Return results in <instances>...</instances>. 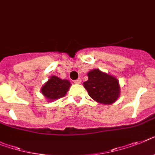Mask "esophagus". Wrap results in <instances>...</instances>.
<instances>
[{"mask_svg":"<svg viewBox=\"0 0 155 155\" xmlns=\"http://www.w3.org/2000/svg\"><path fill=\"white\" fill-rule=\"evenodd\" d=\"M74 84H81V80H80V79H77V80H75V81H74Z\"/></svg>","mask_w":155,"mask_h":155,"instance_id":"esophagus-1","label":"esophagus"}]
</instances>
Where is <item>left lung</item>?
<instances>
[{"instance_id":"8db88e82","label":"left lung","mask_w":155,"mask_h":155,"mask_svg":"<svg viewBox=\"0 0 155 155\" xmlns=\"http://www.w3.org/2000/svg\"><path fill=\"white\" fill-rule=\"evenodd\" d=\"M87 75L88 80L84 82V87L91 98L105 105H110L117 100L120 88L117 78L99 69L90 71Z\"/></svg>"}]
</instances>
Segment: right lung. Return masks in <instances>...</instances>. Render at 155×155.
Instances as JSON below:
<instances>
[{
    "label": "right lung",
    "mask_w": 155,
    "mask_h": 155,
    "mask_svg": "<svg viewBox=\"0 0 155 155\" xmlns=\"http://www.w3.org/2000/svg\"><path fill=\"white\" fill-rule=\"evenodd\" d=\"M71 87L70 82L67 80H61L55 75H52L42 87L41 92L49 102L59 99L64 97Z\"/></svg>",
    "instance_id": "add662e5"
}]
</instances>
